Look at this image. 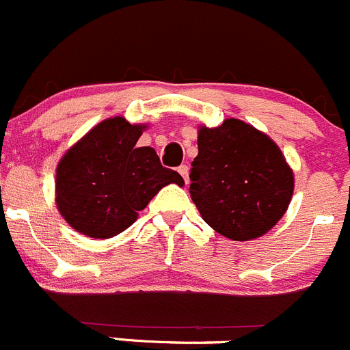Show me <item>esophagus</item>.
<instances>
[{"mask_svg": "<svg viewBox=\"0 0 350 350\" xmlns=\"http://www.w3.org/2000/svg\"><path fill=\"white\" fill-rule=\"evenodd\" d=\"M178 173H180L182 177H184L185 184H187V182H189V166L187 165H180V166H178Z\"/></svg>", "mask_w": 350, "mask_h": 350, "instance_id": "34e87169", "label": "esophagus"}]
</instances>
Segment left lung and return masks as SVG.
I'll return each mask as SVG.
<instances>
[{"instance_id": "1", "label": "left lung", "mask_w": 350, "mask_h": 350, "mask_svg": "<svg viewBox=\"0 0 350 350\" xmlns=\"http://www.w3.org/2000/svg\"><path fill=\"white\" fill-rule=\"evenodd\" d=\"M191 198L213 230L245 242L271 230L294 194V172L275 141L237 118L201 125Z\"/></svg>"}]
</instances>
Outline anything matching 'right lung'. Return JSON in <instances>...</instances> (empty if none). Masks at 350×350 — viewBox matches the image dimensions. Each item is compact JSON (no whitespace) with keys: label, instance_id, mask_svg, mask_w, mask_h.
I'll list each match as a JSON object with an SVG mask.
<instances>
[{"label":"right lung","instance_id":"add662e5","mask_svg":"<svg viewBox=\"0 0 350 350\" xmlns=\"http://www.w3.org/2000/svg\"><path fill=\"white\" fill-rule=\"evenodd\" d=\"M146 129L113 116L62 156L56 166V208L79 234L115 237L131 227L165 185L184 187V178L165 168L154 149L135 146Z\"/></svg>","mask_w":350,"mask_h":350}]
</instances>
